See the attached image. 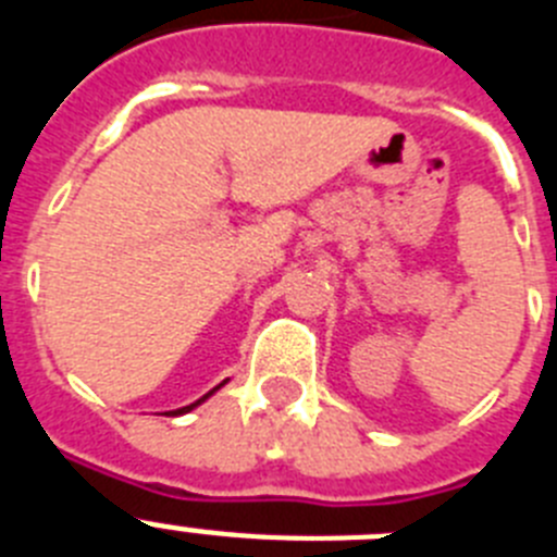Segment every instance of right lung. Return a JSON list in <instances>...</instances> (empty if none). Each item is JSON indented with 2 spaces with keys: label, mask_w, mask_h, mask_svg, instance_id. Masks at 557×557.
<instances>
[{
  "label": "right lung",
  "mask_w": 557,
  "mask_h": 557,
  "mask_svg": "<svg viewBox=\"0 0 557 557\" xmlns=\"http://www.w3.org/2000/svg\"><path fill=\"white\" fill-rule=\"evenodd\" d=\"M225 382H228V379H225ZM225 382H220V385H218V387H211V391H209V393H206V396H200V398H198V401H191V405H186V407H178V410H170V412H164V416H184V412H191V410H195V407H200V405H203L206 398H209V396H214V393H218V391H220V387H223V385H225Z\"/></svg>",
  "instance_id": "add662e5"
}]
</instances>
